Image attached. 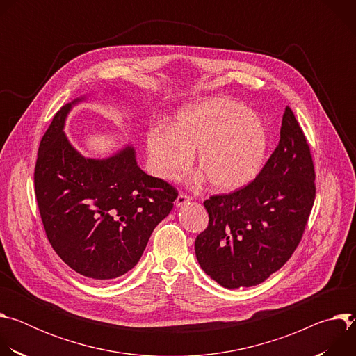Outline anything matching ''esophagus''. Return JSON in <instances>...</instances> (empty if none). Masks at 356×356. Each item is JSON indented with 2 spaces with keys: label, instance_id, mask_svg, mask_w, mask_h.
I'll list each match as a JSON object with an SVG mask.
<instances>
[{
  "label": "esophagus",
  "instance_id": "1",
  "mask_svg": "<svg viewBox=\"0 0 356 356\" xmlns=\"http://www.w3.org/2000/svg\"><path fill=\"white\" fill-rule=\"evenodd\" d=\"M191 200V197L188 195V194H186V193H180L179 195H177V198H176V201H175V204L177 206V207H181V206H184L186 202H188Z\"/></svg>",
  "mask_w": 356,
  "mask_h": 356
}]
</instances>
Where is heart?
Listing matches in <instances>:
<instances>
[{"instance_id": "1", "label": "heart", "mask_w": 356, "mask_h": 356, "mask_svg": "<svg viewBox=\"0 0 356 356\" xmlns=\"http://www.w3.org/2000/svg\"><path fill=\"white\" fill-rule=\"evenodd\" d=\"M152 170L177 179L197 154V168L218 191H235L258 176L268 150V131L253 111L229 98H210L181 108L169 128L147 134Z\"/></svg>"}]
</instances>
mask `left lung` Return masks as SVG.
<instances>
[{
  "mask_svg": "<svg viewBox=\"0 0 356 356\" xmlns=\"http://www.w3.org/2000/svg\"><path fill=\"white\" fill-rule=\"evenodd\" d=\"M314 180L310 146L286 107L279 145L257 179L204 201L209 225L194 243L201 269L227 289L265 282L301 241L316 198Z\"/></svg>",
  "mask_w": 356,
  "mask_h": 356,
  "instance_id": "1",
  "label": "left lung"
}]
</instances>
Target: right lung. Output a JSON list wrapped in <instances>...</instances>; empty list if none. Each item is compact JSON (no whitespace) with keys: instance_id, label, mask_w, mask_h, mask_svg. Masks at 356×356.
<instances>
[{"instance_id":"add662e5","label":"right lung","mask_w":356,"mask_h":356,"mask_svg":"<svg viewBox=\"0 0 356 356\" xmlns=\"http://www.w3.org/2000/svg\"><path fill=\"white\" fill-rule=\"evenodd\" d=\"M63 106L44 132L35 165V194L46 236L74 272L110 280L131 270L155 227L169 216L177 190L146 175L135 149L107 159L80 155L66 138Z\"/></svg>"}]
</instances>
